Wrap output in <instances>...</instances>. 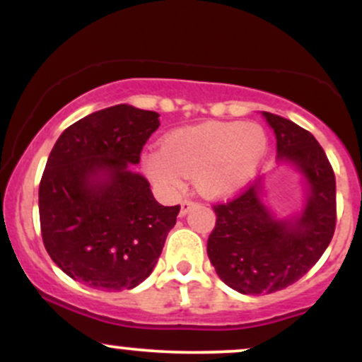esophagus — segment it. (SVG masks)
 Wrapping results in <instances>:
<instances>
[{
	"mask_svg": "<svg viewBox=\"0 0 362 362\" xmlns=\"http://www.w3.org/2000/svg\"><path fill=\"white\" fill-rule=\"evenodd\" d=\"M194 206H195V202H192V201H184V202H182L180 216H185L190 211V207H194Z\"/></svg>",
	"mask_w": 362,
	"mask_h": 362,
	"instance_id": "esophagus-1",
	"label": "esophagus"
}]
</instances>
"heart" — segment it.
I'll return each mask as SVG.
<instances>
[{
    "label": "heart",
    "mask_w": 362,
    "mask_h": 362,
    "mask_svg": "<svg viewBox=\"0 0 362 362\" xmlns=\"http://www.w3.org/2000/svg\"><path fill=\"white\" fill-rule=\"evenodd\" d=\"M269 139L259 124L204 122L167 134L163 148L141 158L143 170L161 194L173 197L194 177L204 197L224 199L252 182L267 156Z\"/></svg>",
    "instance_id": "b5f03b06"
}]
</instances>
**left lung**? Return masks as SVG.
<instances>
[{"label": "left lung", "instance_id": "1", "mask_svg": "<svg viewBox=\"0 0 362 362\" xmlns=\"http://www.w3.org/2000/svg\"><path fill=\"white\" fill-rule=\"evenodd\" d=\"M277 141V161L301 175L305 204L277 218L264 202V177L242 195L214 206L207 255L219 279L242 294H264L301 279L327 250L335 231V175L313 134L291 120L262 112Z\"/></svg>", "mask_w": 362, "mask_h": 362}]
</instances>
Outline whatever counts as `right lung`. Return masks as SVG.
<instances>
[{
  "instance_id": "1",
  "label": "right lung",
  "mask_w": 362,
  "mask_h": 362,
  "mask_svg": "<svg viewBox=\"0 0 362 362\" xmlns=\"http://www.w3.org/2000/svg\"><path fill=\"white\" fill-rule=\"evenodd\" d=\"M158 117L127 103L93 112L66 129L47 158L39 187L45 250L88 288H136L175 226L180 206H161L131 167Z\"/></svg>"
}]
</instances>
